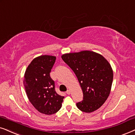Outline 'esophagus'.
Returning <instances> with one entry per match:
<instances>
[{
  "instance_id": "34e87169",
  "label": "esophagus",
  "mask_w": 135,
  "mask_h": 135,
  "mask_svg": "<svg viewBox=\"0 0 135 135\" xmlns=\"http://www.w3.org/2000/svg\"><path fill=\"white\" fill-rule=\"evenodd\" d=\"M66 93H67V94H68V95H70V93H71L70 90H67V91H66Z\"/></svg>"
}]
</instances>
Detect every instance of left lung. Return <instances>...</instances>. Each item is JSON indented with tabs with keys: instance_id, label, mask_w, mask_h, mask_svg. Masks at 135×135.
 I'll use <instances>...</instances> for the list:
<instances>
[{
	"instance_id": "left-lung-1",
	"label": "left lung",
	"mask_w": 135,
	"mask_h": 135,
	"mask_svg": "<svg viewBox=\"0 0 135 135\" xmlns=\"http://www.w3.org/2000/svg\"><path fill=\"white\" fill-rule=\"evenodd\" d=\"M62 59L75 73L83 100L76 103L81 112L91 113L103 105L110 93L113 73L110 63L98 53L89 50L65 54Z\"/></svg>"
}]
</instances>
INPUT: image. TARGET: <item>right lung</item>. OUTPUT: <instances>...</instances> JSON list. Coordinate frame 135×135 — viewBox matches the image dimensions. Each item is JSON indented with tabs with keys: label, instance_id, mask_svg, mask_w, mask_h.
Wrapping results in <instances>:
<instances>
[{
	"label": "right lung",
	"instance_id": "add662e5",
	"mask_svg": "<svg viewBox=\"0 0 135 135\" xmlns=\"http://www.w3.org/2000/svg\"><path fill=\"white\" fill-rule=\"evenodd\" d=\"M55 60V56L47 55L35 58L27 68L23 79L30 103L40 113L48 115L57 113L64 98L55 91V82L50 76Z\"/></svg>",
	"mask_w": 135,
	"mask_h": 135
}]
</instances>
